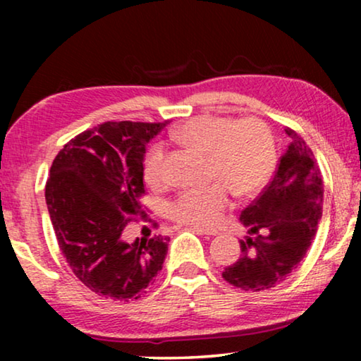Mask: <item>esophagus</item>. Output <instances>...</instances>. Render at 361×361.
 <instances>
[{
    "label": "esophagus",
    "mask_w": 361,
    "mask_h": 361,
    "mask_svg": "<svg viewBox=\"0 0 361 361\" xmlns=\"http://www.w3.org/2000/svg\"><path fill=\"white\" fill-rule=\"evenodd\" d=\"M187 226H189L190 230H197V231H200V233L209 235V236L219 235V230H215V228H207V226H199V225H187Z\"/></svg>",
    "instance_id": "esophagus-1"
}]
</instances>
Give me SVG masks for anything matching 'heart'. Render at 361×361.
<instances>
[{
	"instance_id": "b5f03b06",
	"label": "heart",
	"mask_w": 361,
	"mask_h": 361,
	"mask_svg": "<svg viewBox=\"0 0 361 361\" xmlns=\"http://www.w3.org/2000/svg\"><path fill=\"white\" fill-rule=\"evenodd\" d=\"M174 135L185 145L209 152L210 176L220 179L210 185L182 190L171 202V215L182 224H214L230 204V189L238 195L255 194L274 171L273 135L256 118L235 121L224 116H197L177 128ZM142 172L147 184H166V151L161 145L147 152Z\"/></svg>"
}]
</instances>
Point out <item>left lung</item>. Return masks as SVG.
Listing matches in <instances>:
<instances>
[{
  "instance_id": "8db88e82",
  "label": "left lung",
  "mask_w": 361,
  "mask_h": 361,
  "mask_svg": "<svg viewBox=\"0 0 361 361\" xmlns=\"http://www.w3.org/2000/svg\"><path fill=\"white\" fill-rule=\"evenodd\" d=\"M289 146L273 180L241 212L248 236L240 240L241 256L226 266V283L243 290L271 289L298 268L322 219L324 182L314 152L290 128Z\"/></svg>"
}]
</instances>
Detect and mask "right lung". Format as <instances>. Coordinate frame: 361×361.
Wrapping results in <instances>:
<instances>
[{
	"label": "right lung",
	"instance_id": "add662e5",
	"mask_svg": "<svg viewBox=\"0 0 361 361\" xmlns=\"http://www.w3.org/2000/svg\"><path fill=\"white\" fill-rule=\"evenodd\" d=\"M166 123L108 121L63 146L51 166L46 204L59 248L73 274L105 298L133 300L156 281L167 236L123 240L142 214L146 145Z\"/></svg>",
	"mask_w": 361,
	"mask_h": 361
}]
</instances>
